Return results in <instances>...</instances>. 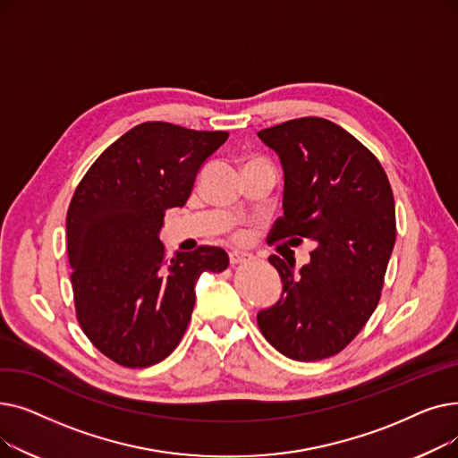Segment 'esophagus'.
Wrapping results in <instances>:
<instances>
[{"instance_id": "1", "label": "esophagus", "mask_w": 458, "mask_h": 458, "mask_svg": "<svg viewBox=\"0 0 458 458\" xmlns=\"http://www.w3.org/2000/svg\"><path fill=\"white\" fill-rule=\"evenodd\" d=\"M247 259L245 252H230V263L232 266H239V263H243Z\"/></svg>"}]
</instances>
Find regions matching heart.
<instances>
[{"mask_svg":"<svg viewBox=\"0 0 458 458\" xmlns=\"http://www.w3.org/2000/svg\"><path fill=\"white\" fill-rule=\"evenodd\" d=\"M237 237H242V233H237Z\"/></svg>","mask_w":458,"mask_h":458,"instance_id":"heart-1","label":"heart"}]
</instances>
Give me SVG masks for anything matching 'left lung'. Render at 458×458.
<instances>
[{"mask_svg":"<svg viewBox=\"0 0 458 458\" xmlns=\"http://www.w3.org/2000/svg\"><path fill=\"white\" fill-rule=\"evenodd\" d=\"M284 171L273 242L314 243L310 261L269 256L282 297L258 327L284 356L314 362L344 351L375 311L395 245L394 192L378 159L330 120L304 116L258 131Z\"/></svg>","mask_w":458,"mask_h":458,"instance_id":"8db88e82","label":"left lung"}]
</instances>
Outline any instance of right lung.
I'll list each match as a JSON object with an SVG mask.
<instances>
[{
    "label": "right lung",
    "mask_w": 458,
    "mask_h": 458,
    "mask_svg": "<svg viewBox=\"0 0 458 458\" xmlns=\"http://www.w3.org/2000/svg\"><path fill=\"white\" fill-rule=\"evenodd\" d=\"M226 131L142 123L114 140L80 182L66 213L68 261L78 321L92 345L124 368L171 354L195 308L204 271L228 254L202 245L165 258V211L182 208L204 161Z\"/></svg>",
    "instance_id": "right-lung-1"
}]
</instances>
